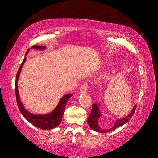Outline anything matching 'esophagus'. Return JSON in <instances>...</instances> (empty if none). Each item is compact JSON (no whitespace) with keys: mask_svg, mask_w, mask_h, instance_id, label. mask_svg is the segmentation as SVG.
Masks as SVG:
<instances>
[{"mask_svg":"<svg viewBox=\"0 0 158 158\" xmlns=\"http://www.w3.org/2000/svg\"><path fill=\"white\" fill-rule=\"evenodd\" d=\"M87 90H88V84L87 83H84L80 88V93L85 94L87 92Z\"/></svg>","mask_w":158,"mask_h":158,"instance_id":"obj_1","label":"esophagus"}]
</instances>
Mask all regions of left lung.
I'll use <instances>...</instances> for the list:
<instances>
[{"label":"left lung","instance_id":"1","mask_svg":"<svg viewBox=\"0 0 158 158\" xmlns=\"http://www.w3.org/2000/svg\"><path fill=\"white\" fill-rule=\"evenodd\" d=\"M136 108V105H135V106H134L131 113L129 114L128 116L124 118L117 119V121H115V123H114V125L112 127L108 128H103L100 127L99 124V119L102 116V113L99 109V103H94L92 105V111H91L89 116L88 118V123L89 126L90 127V128L94 131L98 132L106 133L109 131H113L117 128L125 125L126 123H127L131 118L134 113H135Z\"/></svg>","mask_w":158,"mask_h":158}]
</instances>
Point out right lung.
<instances>
[{
    "instance_id": "1",
    "label": "right lung",
    "mask_w": 158,
    "mask_h": 158,
    "mask_svg": "<svg viewBox=\"0 0 158 158\" xmlns=\"http://www.w3.org/2000/svg\"><path fill=\"white\" fill-rule=\"evenodd\" d=\"M32 49H37L40 51H43L46 49L45 46H37L35 45L31 47ZM30 51V49H28L26 54L25 56V58L23 59L22 63L20 66V69H19L16 78V82H15V92H16V98L17 100L18 106L20 110V113L22 114V115L24 117L26 120L30 122L31 125L35 126L39 128H41L43 130H51V129L55 128L57 126L60 125V123L62 121V118L64 113L66 105L67 103L68 100L73 95V94H66L62 98L60 101L57 105L56 107L52 110V111L49 113L47 114H33L29 112L23 106L22 103L21 102V99L20 98V95H19V92L18 89V78L20 77V74L22 71V69L23 66V64L26 62V55Z\"/></svg>"
}]
</instances>
